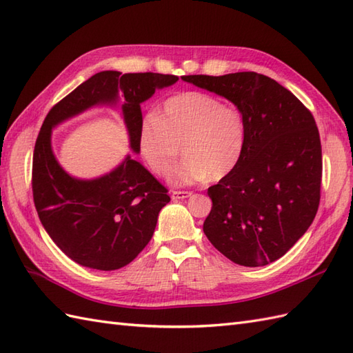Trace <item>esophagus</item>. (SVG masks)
<instances>
[{"label":"esophagus","instance_id":"esophagus-1","mask_svg":"<svg viewBox=\"0 0 353 353\" xmlns=\"http://www.w3.org/2000/svg\"><path fill=\"white\" fill-rule=\"evenodd\" d=\"M191 194L192 192H190V191H172L171 192V199L172 200H183V199L191 197Z\"/></svg>","mask_w":353,"mask_h":353}]
</instances>
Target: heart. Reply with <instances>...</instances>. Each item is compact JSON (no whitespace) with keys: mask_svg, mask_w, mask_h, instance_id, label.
Segmentation results:
<instances>
[{"mask_svg":"<svg viewBox=\"0 0 353 353\" xmlns=\"http://www.w3.org/2000/svg\"><path fill=\"white\" fill-rule=\"evenodd\" d=\"M245 138V121L236 106L188 91L165 100L157 117L142 119L138 152L154 174L163 176L174 163L181 144L185 157L170 174L171 183L191 185L205 179L219 182L241 161Z\"/></svg>","mask_w":353,"mask_h":353,"instance_id":"obj_1","label":"heart"}]
</instances>
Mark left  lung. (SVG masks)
<instances>
[{
  "instance_id": "1",
  "label": "left lung",
  "mask_w": 353,
  "mask_h": 353,
  "mask_svg": "<svg viewBox=\"0 0 353 353\" xmlns=\"http://www.w3.org/2000/svg\"><path fill=\"white\" fill-rule=\"evenodd\" d=\"M182 80L234 103L247 130L236 168L208 190L205 235L238 265L274 262L317 214L323 165L316 119L287 88L258 72Z\"/></svg>"
}]
</instances>
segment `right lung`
I'll return each mask as SVG.
<instances>
[{
  "label": "right lung",
  "instance_id": "1",
  "mask_svg": "<svg viewBox=\"0 0 353 353\" xmlns=\"http://www.w3.org/2000/svg\"><path fill=\"white\" fill-rule=\"evenodd\" d=\"M177 80L170 74L101 71L45 117L33 153V200L43 229L77 264L103 272L130 264L152 239L157 215L170 196L130 154L101 177L83 181L70 176L52 153V129L94 106H117L121 100L130 148L139 153L141 103L156 89L174 85Z\"/></svg>",
  "mask_w": 353,
  "mask_h": 353
}]
</instances>
